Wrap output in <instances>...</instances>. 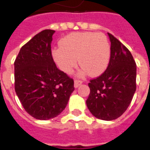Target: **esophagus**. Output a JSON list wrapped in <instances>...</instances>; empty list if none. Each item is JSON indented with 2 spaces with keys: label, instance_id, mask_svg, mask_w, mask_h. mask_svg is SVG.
<instances>
[{
  "label": "esophagus",
  "instance_id": "1",
  "mask_svg": "<svg viewBox=\"0 0 150 150\" xmlns=\"http://www.w3.org/2000/svg\"><path fill=\"white\" fill-rule=\"evenodd\" d=\"M82 82L81 81V80H79V79H75V82H74V86L75 87V88H77V87H79L80 86V85L82 84Z\"/></svg>",
  "mask_w": 150,
  "mask_h": 150
}]
</instances>
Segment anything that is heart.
<instances>
[{
    "instance_id": "obj_1",
    "label": "heart",
    "mask_w": 150,
    "mask_h": 150,
    "mask_svg": "<svg viewBox=\"0 0 150 150\" xmlns=\"http://www.w3.org/2000/svg\"><path fill=\"white\" fill-rule=\"evenodd\" d=\"M53 57L59 68L70 73L79 64L81 74H102L109 64L110 47L104 34L78 32L68 34L60 41V47L53 50Z\"/></svg>"
}]
</instances>
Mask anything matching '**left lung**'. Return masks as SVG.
Segmentation results:
<instances>
[{
	"mask_svg": "<svg viewBox=\"0 0 150 150\" xmlns=\"http://www.w3.org/2000/svg\"><path fill=\"white\" fill-rule=\"evenodd\" d=\"M110 57L107 69L90 80L86 105L91 114L105 121L115 120L125 112L136 89V64L128 48L108 33Z\"/></svg>",
	"mask_w": 150,
	"mask_h": 150,
	"instance_id": "8db88e82",
	"label": "left lung"
}]
</instances>
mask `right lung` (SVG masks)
<instances>
[{
	"label": "right lung",
	"mask_w": 150,
	"mask_h": 150,
	"mask_svg": "<svg viewBox=\"0 0 150 150\" xmlns=\"http://www.w3.org/2000/svg\"><path fill=\"white\" fill-rule=\"evenodd\" d=\"M54 30H43L23 45L15 61V90L25 111L39 120L63 111L74 80L58 70L51 53Z\"/></svg>",
	"instance_id": "right-lung-1"
}]
</instances>
